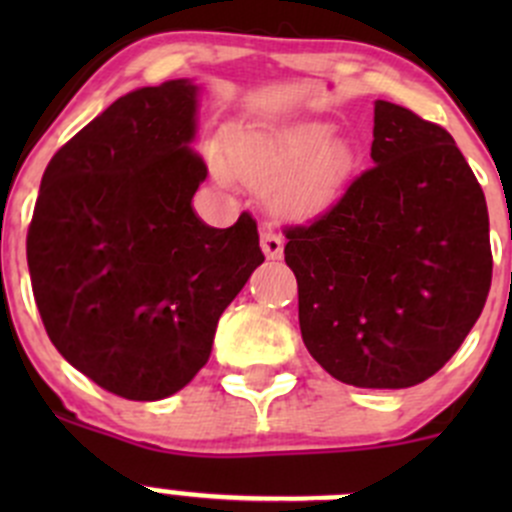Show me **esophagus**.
<instances>
[{"instance_id": "34e87169", "label": "esophagus", "mask_w": 512, "mask_h": 512, "mask_svg": "<svg viewBox=\"0 0 512 512\" xmlns=\"http://www.w3.org/2000/svg\"><path fill=\"white\" fill-rule=\"evenodd\" d=\"M260 245L267 260H280L282 250H285V240H282L280 232H275L272 227H265V230H262Z\"/></svg>"}]
</instances>
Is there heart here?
Wrapping results in <instances>:
<instances>
[{
	"mask_svg": "<svg viewBox=\"0 0 512 512\" xmlns=\"http://www.w3.org/2000/svg\"><path fill=\"white\" fill-rule=\"evenodd\" d=\"M332 136L324 121L275 128H240L225 141L223 165L230 178L272 193L285 210H314L327 203L354 168V151Z\"/></svg>",
	"mask_w": 512,
	"mask_h": 512,
	"instance_id": "b5f03b06",
	"label": "heart"
}]
</instances>
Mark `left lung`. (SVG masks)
Here are the masks:
<instances>
[{
    "mask_svg": "<svg viewBox=\"0 0 512 512\" xmlns=\"http://www.w3.org/2000/svg\"><path fill=\"white\" fill-rule=\"evenodd\" d=\"M374 165L317 218L285 225L299 329L324 371L361 389L436 374L488 299V208L451 133L374 106Z\"/></svg>",
    "mask_w": 512,
    "mask_h": 512,
    "instance_id": "obj_1",
    "label": "left lung"
}]
</instances>
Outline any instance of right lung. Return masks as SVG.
<instances>
[{"mask_svg": "<svg viewBox=\"0 0 512 512\" xmlns=\"http://www.w3.org/2000/svg\"><path fill=\"white\" fill-rule=\"evenodd\" d=\"M195 94L178 79L116 98L49 160L27 232L51 344L131 401L193 381L220 314L265 260L250 213L225 230L193 213L208 175L190 148Z\"/></svg>", "mask_w": 512, "mask_h": 512, "instance_id": "right-lung-1", "label": "right lung"}]
</instances>
